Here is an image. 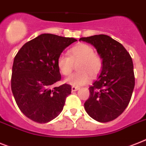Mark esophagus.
<instances>
[{
	"instance_id": "esophagus-1",
	"label": "esophagus",
	"mask_w": 146,
	"mask_h": 146,
	"mask_svg": "<svg viewBox=\"0 0 146 146\" xmlns=\"http://www.w3.org/2000/svg\"><path fill=\"white\" fill-rule=\"evenodd\" d=\"M79 87H75V86H72L71 88V90H72V92H76L77 90H79Z\"/></svg>"
}]
</instances>
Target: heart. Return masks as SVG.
Listing matches in <instances>:
<instances>
[{
  "instance_id": "heart-1",
  "label": "heart",
  "mask_w": 146,
  "mask_h": 146,
  "mask_svg": "<svg viewBox=\"0 0 146 146\" xmlns=\"http://www.w3.org/2000/svg\"><path fill=\"white\" fill-rule=\"evenodd\" d=\"M67 54L68 56L61 54L57 59V66L60 73L64 76H69L74 68V64L77 63L78 72L66 79V83L79 87L88 83L90 76L92 78H96L102 71L103 58L98 53L94 52L93 47L90 45H76L70 48Z\"/></svg>"
}]
</instances>
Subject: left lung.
<instances>
[{
	"label": "left lung",
	"instance_id": "8db88e82",
	"mask_svg": "<svg viewBox=\"0 0 146 146\" xmlns=\"http://www.w3.org/2000/svg\"><path fill=\"white\" fill-rule=\"evenodd\" d=\"M80 40L93 45L104 62L98 79L89 87V98L84 104L85 111L99 122L114 120L126 109L134 88L132 58L120 42L107 35Z\"/></svg>",
	"mask_w": 146,
	"mask_h": 146
}]
</instances>
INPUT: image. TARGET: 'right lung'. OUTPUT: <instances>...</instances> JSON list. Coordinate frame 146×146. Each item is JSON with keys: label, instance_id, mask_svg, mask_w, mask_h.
Masks as SVG:
<instances>
[{"label": "right lung", "instance_id": "add662e5", "mask_svg": "<svg viewBox=\"0 0 146 146\" xmlns=\"http://www.w3.org/2000/svg\"><path fill=\"white\" fill-rule=\"evenodd\" d=\"M74 38L43 34L27 42L15 56L11 89L16 104L26 117L47 123L63 110L71 85L52 88L61 80L57 59Z\"/></svg>", "mask_w": 146, "mask_h": 146}]
</instances>
